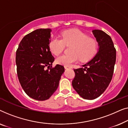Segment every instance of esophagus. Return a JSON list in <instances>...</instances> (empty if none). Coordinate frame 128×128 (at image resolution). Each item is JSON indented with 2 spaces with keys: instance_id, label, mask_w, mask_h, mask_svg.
<instances>
[{
  "instance_id": "obj_1",
  "label": "esophagus",
  "mask_w": 128,
  "mask_h": 128,
  "mask_svg": "<svg viewBox=\"0 0 128 128\" xmlns=\"http://www.w3.org/2000/svg\"><path fill=\"white\" fill-rule=\"evenodd\" d=\"M64 68L66 69H70V68H72L71 66H64Z\"/></svg>"
}]
</instances>
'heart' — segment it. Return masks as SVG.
<instances>
[{
	"mask_svg": "<svg viewBox=\"0 0 128 128\" xmlns=\"http://www.w3.org/2000/svg\"><path fill=\"white\" fill-rule=\"evenodd\" d=\"M72 46L70 48L68 54H63L57 57L56 62L65 66H70L74 62L80 60L82 62H88L93 58L98 50V42L93 38L77 30L64 31L62 35V39L54 37L50 40L48 47L54 55H59L65 48V46Z\"/></svg>",
	"mask_w": 128,
	"mask_h": 128,
	"instance_id": "b5f03b06",
	"label": "heart"
}]
</instances>
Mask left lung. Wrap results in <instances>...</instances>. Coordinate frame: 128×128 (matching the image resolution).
Segmentation results:
<instances>
[{
  "mask_svg": "<svg viewBox=\"0 0 128 128\" xmlns=\"http://www.w3.org/2000/svg\"><path fill=\"white\" fill-rule=\"evenodd\" d=\"M99 45L96 55L84 68L74 69L72 84L75 91L87 100L99 97L112 80L116 61V49L111 37L101 30H93Z\"/></svg>",
  "mask_w": 128,
  "mask_h": 128,
  "instance_id": "8db88e82",
  "label": "left lung"
}]
</instances>
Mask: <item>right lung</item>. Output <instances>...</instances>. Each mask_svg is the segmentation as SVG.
Segmentation results:
<instances>
[{"instance_id":"obj_1","label":"right lung","mask_w":128,"mask_h":128,"mask_svg":"<svg viewBox=\"0 0 128 128\" xmlns=\"http://www.w3.org/2000/svg\"><path fill=\"white\" fill-rule=\"evenodd\" d=\"M51 30L39 29L27 34L16 51L19 82L26 94L37 100H46L51 97L64 72L62 65L52 66L54 58L48 47Z\"/></svg>"}]
</instances>
